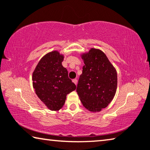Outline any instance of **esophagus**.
I'll list each match as a JSON object with an SVG mask.
<instances>
[{
  "label": "esophagus",
  "mask_w": 150,
  "mask_h": 150,
  "mask_svg": "<svg viewBox=\"0 0 150 150\" xmlns=\"http://www.w3.org/2000/svg\"><path fill=\"white\" fill-rule=\"evenodd\" d=\"M72 82L74 83L76 85L77 84V82H78V80H77V79H76V78H75V79H73L72 80Z\"/></svg>",
  "instance_id": "34e87169"
}]
</instances>
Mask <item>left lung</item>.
Masks as SVG:
<instances>
[{"label":"left lung","mask_w":150,"mask_h":150,"mask_svg":"<svg viewBox=\"0 0 150 150\" xmlns=\"http://www.w3.org/2000/svg\"><path fill=\"white\" fill-rule=\"evenodd\" d=\"M84 65L76 92L84 107L100 111L113 98L117 86L116 70L102 51L92 49L82 55Z\"/></svg>","instance_id":"8db88e82"}]
</instances>
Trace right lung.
Masks as SVG:
<instances>
[{"label": "right lung", "instance_id": "add662e5", "mask_svg": "<svg viewBox=\"0 0 150 150\" xmlns=\"http://www.w3.org/2000/svg\"><path fill=\"white\" fill-rule=\"evenodd\" d=\"M64 56L57 51L48 53L39 62L33 73V86L39 98L52 110H58L66 96L76 88L68 78L62 62Z\"/></svg>", "mask_w": 150, "mask_h": 150}]
</instances>
